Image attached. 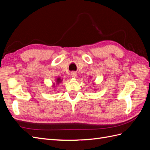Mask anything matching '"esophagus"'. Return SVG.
I'll return each mask as SVG.
<instances>
[{"label":"esophagus","mask_w":150,"mask_h":150,"mask_svg":"<svg viewBox=\"0 0 150 150\" xmlns=\"http://www.w3.org/2000/svg\"><path fill=\"white\" fill-rule=\"evenodd\" d=\"M71 76H72V78H75V79L78 78V76H77V73L76 72H71Z\"/></svg>","instance_id":"obj_1"}]
</instances>
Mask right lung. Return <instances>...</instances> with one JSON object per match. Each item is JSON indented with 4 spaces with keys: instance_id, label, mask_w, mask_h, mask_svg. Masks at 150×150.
I'll list each match as a JSON object with an SVG mask.
<instances>
[{
    "instance_id": "right-lung-1",
    "label": "right lung",
    "mask_w": 150,
    "mask_h": 150,
    "mask_svg": "<svg viewBox=\"0 0 150 150\" xmlns=\"http://www.w3.org/2000/svg\"><path fill=\"white\" fill-rule=\"evenodd\" d=\"M62 79H61V78H59H59H57V79H56V84L57 85V84H59V83H61V82H62ZM54 86H55V84L54 83Z\"/></svg>"
}]
</instances>
